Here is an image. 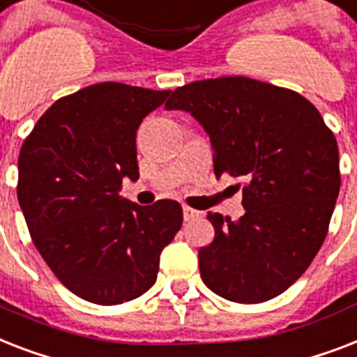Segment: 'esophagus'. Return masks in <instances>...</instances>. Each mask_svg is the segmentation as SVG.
<instances>
[{"instance_id":"1","label":"esophagus","mask_w":357,"mask_h":357,"mask_svg":"<svg viewBox=\"0 0 357 357\" xmlns=\"http://www.w3.org/2000/svg\"><path fill=\"white\" fill-rule=\"evenodd\" d=\"M182 212H184V221H192V219L199 218V212H197V210H193V208H190V206L182 208Z\"/></svg>"}]
</instances>
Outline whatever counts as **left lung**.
Wrapping results in <instances>:
<instances>
[{
    "label": "left lung",
    "instance_id": "obj_1",
    "mask_svg": "<svg viewBox=\"0 0 357 357\" xmlns=\"http://www.w3.org/2000/svg\"><path fill=\"white\" fill-rule=\"evenodd\" d=\"M167 110L202 125L215 176H241L245 215L208 213L215 238L199 250L201 278L227 301L275 298L310 267L339 195V151L323 116L301 93L247 77L176 88Z\"/></svg>",
    "mask_w": 357,
    "mask_h": 357
}]
</instances>
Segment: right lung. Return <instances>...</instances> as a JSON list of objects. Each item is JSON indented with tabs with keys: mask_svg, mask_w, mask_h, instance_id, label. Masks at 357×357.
Listing matches in <instances>:
<instances>
[{
	"mask_svg": "<svg viewBox=\"0 0 357 357\" xmlns=\"http://www.w3.org/2000/svg\"><path fill=\"white\" fill-rule=\"evenodd\" d=\"M171 90L121 82L82 88L51 105L18 158V201L34 247L71 293L114 306L156 282L182 206H139L119 195L138 181L136 132Z\"/></svg>",
	"mask_w": 357,
	"mask_h": 357,
	"instance_id": "add662e5",
	"label": "right lung"
}]
</instances>
